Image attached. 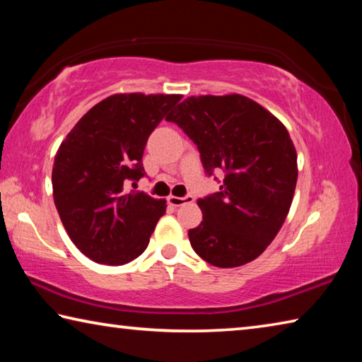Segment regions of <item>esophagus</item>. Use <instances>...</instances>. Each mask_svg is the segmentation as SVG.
Here are the masks:
<instances>
[{
    "label": "esophagus",
    "mask_w": 362,
    "mask_h": 362,
    "mask_svg": "<svg viewBox=\"0 0 362 362\" xmlns=\"http://www.w3.org/2000/svg\"><path fill=\"white\" fill-rule=\"evenodd\" d=\"M189 201H193V196H189V194H187V196H173V194H170L168 198V203L170 206H174V207H179L182 204L189 203Z\"/></svg>",
    "instance_id": "esophagus-1"
}]
</instances>
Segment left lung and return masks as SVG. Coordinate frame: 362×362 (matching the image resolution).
<instances>
[{
  "mask_svg": "<svg viewBox=\"0 0 362 362\" xmlns=\"http://www.w3.org/2000/svg\"><path fill=\"white\" fill-rule=\"evenodd\" d=\"M166 119L198 146L207 175L225 174L217 193L198 199L203 222L188 231L194 252L218 268L255 260L278 235L296 192L289 132L240 94L188 97Z\"/></svg>",
  "mask_w": 362,
  "mask_h": 362,
  "instance_id": "1",
  "label": "left lung"
}]
</instances>
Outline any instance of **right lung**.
Listing matches in <instances>:
<instances>
[{"label":"right lung","instance_id":"obj_1","mask_svg":"<svg viewBox=\"0 0 362 362\" xmlns=\"http://www.w3.org/2000/svg\"><path fill=\"white\" fill-rule=\"evenodd\" d=\"M180 99L110 95L60 144L52 168L54 203L70 240L90 260L124 265L148 246L166 201L129 185L145 175L142 156L150 134Z\"/></svg>","mask_w":362,"mask_h":362}]
</instances>
